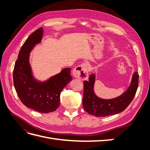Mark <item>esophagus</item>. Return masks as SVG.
Here are the masks:
<instances>
[{
  "label": "esophagus",
  "mask_w": 150,
  "mask_h": 150,
  "mask_svg": "<svg viewBox=\"0 0 150 150\" xmlns=\"http://www.w3.org/2000/svg\"><path fill=\"white\" fill-rule=\"evenodd\" d=\"M73 76L75 78L81 81L86 80L88 78V66L85 63L77 66L73 71Z\"/></svg>",
  "instance_id": "1"
}]
</instances>
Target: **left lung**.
<instances>
[{"mask_svg":"<svg viewBox=\"0 0 150 150\" xmlns=\"http://www.w3.org/2000/svg\"><path fill=\"white\" fill-rule=\"evenodd\" d=\"M139 75L135 72L130 86L121 96L111 99H104L98 97L94 92L95 74L89 77L88 81H84L83 105L89 114L96 117H104L117 114L123 111L129 106L135 96L138 87Z\"/></svg>","mask_w":150,"mask_h":150,"instance_id":"left-lung-1","label":"left lung"}]
</instances>
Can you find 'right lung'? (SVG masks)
<instances>
[{
	"instance_id": "1",
	"label": "right lung",
	"mask_w": 150,
	"mask_h": 150,
	"mask_svg": "<svg viewBox=\"0 0 150 150\" xmlns=\"http://www.w3.org/2000/svg\"><path fill=\"white\" fill-rule=\"evenodd\" d=\"M43 29L32 33L21 48L13 72V85L20 100L25 106L42 113L56 111L60 104V94L72 81L71 68L62 69L49 80L39 82L32 74L29 53L35 44L40 42Z\"/></svg>"
}]
</instances>
